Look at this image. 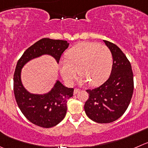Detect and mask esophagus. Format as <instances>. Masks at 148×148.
<instances>
[{
    "instance_id": "34e87169",
    "label": "esophagus",
    "mask_w": 148,
    "mask_h": 148,
    "mask_svg": "<svg viewBox=\"0 0 148 148\" xmlns=\"http://www.w3.org/2000/svg\"><path fill=\"white\" fill-rule=\"evenodd\" d=\"M79 90H80L79 89H77V88L74 89V94L76 95L77 92H79Z\"/></svg>"
}]
</instances>
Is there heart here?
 <instances>
[{
  "label": "heart",
  "mask_w": 148,
  "mask_h": 148,
  "mask_svg": "<svg viewBox=\"0 0 148 148\" xmlns=\"http://www.w3.org/2000/svg\"><path fill=\"white\" fill-rule=\"evenodd\" d=\"M66 58L60 62V71L68 84L74 83L78 71L82 82L100 85L107 79L112 68L113 56L110 49L96 42L77 44L69 50Z\"/></svg>",
  "instance_id": "b5f03b06"
}]
</instances>
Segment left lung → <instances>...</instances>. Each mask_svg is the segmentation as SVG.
Returning <instances> with one entry per match:
<instances>
[{"label":"left lung","instance_id":"obj_1","mask_svg":"<svg viewBox=\"0 0 148 148\" xmlns=\"http://www.w3.org/2000/svg\"><path fill=\"white\" fill-rule=\"evenodd\" d=\"M113 56L111 74L106 82L87 90L89 98L84 104L87 116L100 124L113 122L124 114L132 97L134 79L131 64L117 45L103 40Z\"/></svg>","mask_w":148,"mask_h":148}]
</instances>
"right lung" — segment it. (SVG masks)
I'll return each instance as SVG.
<instances>
[{
	"label": "right lung",
	"instance_id": "obj_1",
	"mask_svg": "<svg viewBox=\"0 0 148 148\" xmlns=\"http://www.w3.org/2000/svg\"><path fill=\"white\" fill-rule=\"evenodd\" d=\"M69 45L66 40L42 38L27 48L17 62L14 74L16 101L24 116L38 127L51 128L64 119L66 114L67 100L73 96L74 89L65 87L58 80L49 92L32 94L21 83V69L30 60L45 54L51 55L58 63Z\"/></svg>",
	"mask_w": 148,
	"mask_h": 148
}]
</instances>
